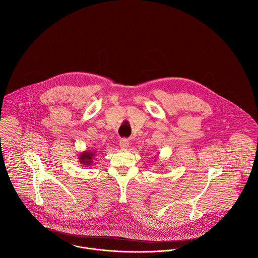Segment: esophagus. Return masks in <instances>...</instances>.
Masks as SVG:
<instances>
[{
  "label": "esophagus",
  "instance_id": "esophagus-1",
  "mask_svg": "<svg viewBox=\"0 0 258 258\" xmlns=\"http://www.w3.org/2000/svg\"><path fill=\"white\" fill-rule=\"evenodd\" d=\"M119 145H120V147L122 148V149H127V148L129 147V145H130V142H129L128 139L122 138L120 140V142H119Z\"/></svg>",
  "mask_w": 258,
  "mask_h": 258
}]
</instances>
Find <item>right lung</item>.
Listing matches in <instances>:
<instances>
[{"label": "right lung", "mask_w": 258, "mask_h": 258, "mask_svg": "<svg viewBox=\"0 0 258 258\" xmlns=\"http://www.w3.org/2000/svg\"><path fill=\"white\" fill-rule=\"evenodd\" d=\"M97 150L95 149H91V150H85L83 152H81L78 155V160L80 162V164L83 167H89L93 164V160L95 158V156L97 155Z\"/></svg>", "instance_id": "right-lung-1"}]
</instances>
